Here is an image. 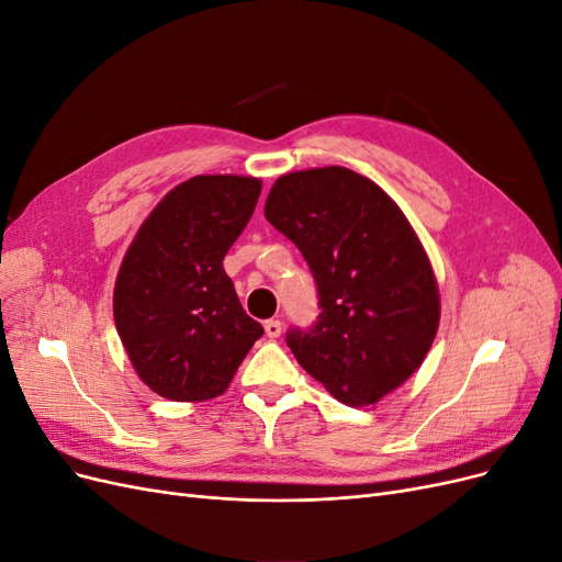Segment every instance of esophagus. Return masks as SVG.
<instances>
[{
    "instance_id": "34e87169",
    "label": "esophagus",
    "mask_w": 562,
    "mask_h": 562,
    "mask_svg": "<svg viewBox=\"0 0 562 562\" xmlns=\"http://www.w3.org/2000/svg\"><path fill=\"white\" fill-rule=\"evenodd\" d=\"M265 333H267V337H279L281 333H283V323L279 321V318H269V321H265Z\"/></svg>"
}]
</instances>
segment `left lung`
Segmentation results:
<instances>
[{"label": "left lung", "mask_w": 562, "mask_h": 562, "mask_svg": "<svg viewBox=\"0 0 562 562\" xmlns=\"http://www.w3.org/2000/svg\"><path fill=\"white\" fill-rule=\"evenodd\" d=\"M265 217L291 239L318 285V321L285 342L345 405H372L427 359L440 321L434 267L382 187L345 166L281 176Z\"/></svg>", "instance_id": "8db88e82"}]
</instances>
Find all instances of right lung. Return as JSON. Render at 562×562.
Listing matches in <instances>:
<instances>
[{
  "mask_svg": "<svg viewBox=\"0 0 562 562\" xmlns=\"http://www.w3.org/2000/svg\"><path fill=\"white\" fill-rule=\"evenodd\" d=\"M262 180L194 176L140 225L114 283V323L138 378L168 401L199 403L234 380L262 337L223 260L248 225Z\"/></svg>",
  "mask_w": 562,
  "mask_h": 562,
  "instance_id": "right-lung-1",
  "label": "right lung"
}]
</instances>
